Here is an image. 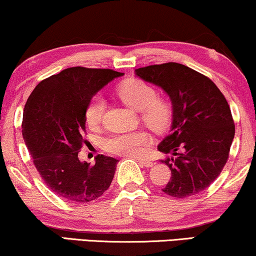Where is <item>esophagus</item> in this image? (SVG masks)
Instances as JSON below:
<instances>
[{"instance_id":"34e87169","label":"esophagus","mask_w":256,"mask_h":256,"mask_svg":"<svg viewBox=\"0 0 256 256\" xmlns=\"http://www.w3.org/2000/svg\"><path fill=\"white\" fill-rule=\"evenodd\" d=\"M139 164L144 168H150L154 166V162L148 160H139Z\"/></svg>"}]
</instances>
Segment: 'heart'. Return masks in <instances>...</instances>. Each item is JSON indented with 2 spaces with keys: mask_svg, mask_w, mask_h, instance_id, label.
Masks as SVG:
<instances>
[{
  "mask_svg": "<svg viewBox=\"0 0 256 256\" xmlns=\"http://www.w3.org/2000/svg\"><path fill=\"white\" fill-rule=\"evenodd\" d=\"M117 94L125 105L140 112V118L151 130L162 132L169 126L171 108L166 100L157 98V92L151 85L139 79H131L118 87ZM106 108L102 96L96 94L90 100L85 110V120L90 128L102 124ZM152 144V137L144 130L116 134L104 140V148L110 154L125 157H142Z\"/></svg>",
  "mask_w": 256,
  "mask_h": 256,
  "instance_id": "obj_1",
  "label": "heart"
}]
</instances>
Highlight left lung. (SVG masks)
Segmentation results:
<instances>
[{"mask_svg":"<svg viewBox=\"0 0 256 256\" xmlns=\"http://www.w3.org/2000/svg\"><path fill=\"white\" fill-rule=\"evenodd\" d=\"M136 76L163 88L172 104L171 130L158 145L171 170L162 190L176 198L203 192L224 168L235 136L224 96L208 76L177 62L142 67Z\"/></svg>","mask_w":256,"mask_h":256,"instance_id":"obj_1","label":"left lung"}]
</instances>
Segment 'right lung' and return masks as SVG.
Here are the masks:
<instances>
[{
	"instance_id": "right-lung-1",
	"label": "right lung",
	"mask_w": 256,
	"mask_h": 256,
	"mask_svg": "<svg viewBox=\"0 0 256 256\" xmlns=\"http://www.w3.org/2000/svg\"><path fill=\"white\" fill-rule=\"evenodd\" d=\"M122 73L70 67L38 84L24 110L22 136L41 178L53 192L72 203L102 196L118 160L98 154L96 164L78 158L86 134L85 110L100 88Z\"/></svg>"
}]
</instances>
